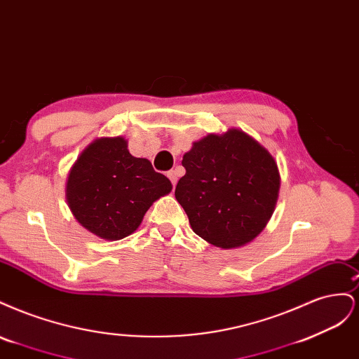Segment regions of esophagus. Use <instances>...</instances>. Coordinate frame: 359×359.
Instances as JSON below:
<instances>
[{
    "label": "esophagus",
    "instance_id": "obj_1",
    "mask_svg": "<svg viewBox=\"0 0 359 359\" xmlns=\"http://www.w3.org/2000/svg\"><path fill=\"white\" fill-rule=\"evenodd\" d=\"M168 178L170 180L172 186H175L177 181H178V173H177V170H169V172H168Z\"/></svg>",
    "mask_w": 359,
    "mask_h": 359
}]
</instances>
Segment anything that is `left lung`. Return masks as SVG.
<instances>
[{"mask_svg": "<svg viewBox=\"0 0 359 359\" xmlns=\"http://www.w3.org/2000/svg\"><path fill=\"white\" fill-rule=\"evenodd\" d=\"M186 175L175 198L193 232L215 247L235 248L264 231L278 196L274 158L253 137L232 128L210 135L182 157Z\"/></svg>", "mask_w": 359, "mask_h": 359, "instance_id": "left-lung-1", "label": "left lung"}]
</instances>
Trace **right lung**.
Returning <instances> with one entry per match:
<instances>
[{
  "label": "right lung",
  "instance_id": "add662e5",
  "mask_svg": "<svg viewBox=\"0 0 359 359\" xmlns=\"http://www.w3.org/2000/svg\"><path fill=\"white\" fill-rule=\"evenodd\" d=\"M170 190V181L149 160L128 153L123 137H103L72 168L67 202L85 229L116 241L135 232L153 202Z\"/></svg>",
  "mask_w": 359,
  "mask_h": 359
}]
</instances>
